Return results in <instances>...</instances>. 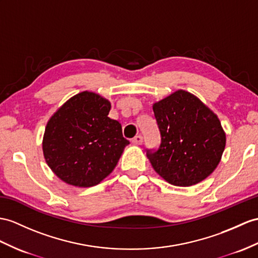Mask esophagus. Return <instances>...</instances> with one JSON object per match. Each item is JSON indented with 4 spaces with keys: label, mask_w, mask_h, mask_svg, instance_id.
Masks as SVG:
<instances>
[{
    "label": "esophagus",
    "mask_w": 258,
    "mask_h": 258,
    "mask_svg": "<svg viewBox=\"0 0 258 258\" xmlns=\"http://www.w3.org/2000/svg\"><path fill=\"white\" fill-rule=\"evenodd\" d=\"M131 141H133L134 144H138V146H139V144H141V143L143 142V138H142V136L138 135V136H136Z\"/></svg>",
    "instance_id": "1"
}]
</instances>
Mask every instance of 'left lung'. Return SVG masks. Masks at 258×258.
<instances>
[{
  "label": "left lung",
  "mask_w": 258,
  "mask_h": 258,
  "mask_svg": "<svg viewBox=\"0 0 258 258\" xmlns=\"http://www.w3.org/2000/svg\"><path fill=\"white\" fill-rule=\"evenodd\" d=\"M153 111L161 144L158 150H147V156L154 171L181 187L208 177L225 147V134L215 112L183 90L155 103Z\"/></svg>",
  "instance_id": "1"
}]
</instances>
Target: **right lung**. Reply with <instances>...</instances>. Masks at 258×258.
Returning <instances> with one entry per match:
<instances>
[{
    "label": "right lung",
    "instance_id": "add662e5",
    "mask_svg": "<svg viewBox=\"0 0 258 258\" xmlns=\"http://www.w3.org/2000/svg\"><path fill=\"white\" fill-rule=\"evenodd\" d=\"M109 100L93 92L71 97L49 119L42 140L48 166L64 183L99 184L112 172L129 141L108 117Z\"/></svg>",
    "mask_w": 258,
    "mask_h": 258
}]
</instances>
